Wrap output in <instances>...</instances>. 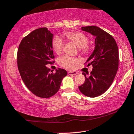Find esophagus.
I'll list each match as a JSON object with an SVG mask.
<instances>
[{
	"label": "esophagus",
	"mask_w": 134,
	"mask_h": 134,
	"mask_svg": "<svg viewBox=\"0 0 134 134\" xmlns=\"http://www.w3.org/2000/svg\"><path fill=\"white\" fill-rule=\"evenodd\" d=\"M77 74L78 73L75 71H69L68 72V74L70 75H77Z\"/></svg>",
	"instance_id": "obj_1"
}]
</instances>
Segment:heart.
Wrapping results in <instances>:
<instances>
[{
  "label": "heart",
  "mask_w": 134,
  "mask_h": 134,
  "mask_svg": "<svg viewBox=\"0 0 134 134\" xmlns=\"http://www.w3.org/2000/svg\"><path fill=\"white\" fill-rule=\"evenodd\" d=\"M64 36L68 41L75 43L82 52H86L88 50L87 46L88 38L86 35L79 31H67L64 32ZM52 47L56 54L59 55L62 53L64 47V42L60 37L56 35L52 41ZM78 60L75 58L64 55L60 59V65L64 68L72 69L75 67Z\"/></svg>",
  "instance_id": "b5f03b06"
}]
</instances>
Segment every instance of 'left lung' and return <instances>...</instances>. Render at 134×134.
Instances as JSON below:
<instances>
[{"mask_svg": "<svg viewBox=\"0 0 134 134\" xmlns=\"http://www.w3.org/2000/svg\"><path fill=\"white\" fill-rule=\"evenodd\" d=\"M82 30L96 37L94 51L85 64L92 65L89 77L83 72L85 80L79 87L80 91L89 97L99 96L107 91L115 78L119 67V50L112 35L97 26L82 27Z\"/></svg>", "mask_w": 134, "mask_h": 134, "instance_id": "8db88e82", "label": "left lung"}]
</instances>
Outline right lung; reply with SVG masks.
Returning a JSON list of instances; mask_svg holds the SVG:
<instances>
[{
  "mask_svg": "<svg viewBox=\"0 0 134 134\" xmlns=\"http://www.w3.org/2000/svg\"><path fill=\"white\" fill-rule=\"evenodd\" d=\"M52 38L53 34L47 28L37 29L22 40L17 51V66L21 78L32 93L41 98H49L55 94L67 74L62 69L51 73L47 67L54 62Z\"/></svg>",
  "mask_w": 134,
  "mask_h": 134,
  "instance_id": "1",
  "label": "right lung"
}]
</instances>
